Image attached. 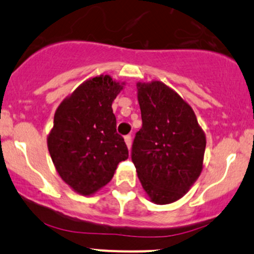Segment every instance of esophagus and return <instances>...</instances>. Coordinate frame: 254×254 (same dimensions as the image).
<instances>
[{
	"label": "esophagus",
	"mask_w": 254,
	"mask_h": 254,
	"mask_svg": "<svg viewBox=\"0 0 254 254\" xmlns=\"http://www.w3.org/2000/svg\"><path fill=\"white\" fill-rule=\"evenodd\" d=\"M124 139H125V143H127V148H129V150H130L131 149V144H132V138H131L130 135H127V136L124 137Z\"/></svg>",
	"instance_id": "1"
}]
</instances>
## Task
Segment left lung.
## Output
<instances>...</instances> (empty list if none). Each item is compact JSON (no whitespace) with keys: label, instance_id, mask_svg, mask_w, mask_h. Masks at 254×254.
<instances>
[{"label":"left lung","instance_id":"8db88e82","mask_svg":"<svg viewBox=\"0 0 254 254\" xmlns=\"http://www.w3.org/2000/svg\"><path fill=\"white\" fill-rule=\"evenodd\" d=\"M137 89L142 127L131 160L151 202L173 203L202 172L205 135L190 105L165 83L139 82Z\"/></svg>","mask_w":254,"mask_h":254}]
</instances>
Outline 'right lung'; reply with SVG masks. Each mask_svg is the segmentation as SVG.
<instances>
[{
    "mask_svg": "<svg viewBox=\"0 0 254 254\" xmlns=\"http://www.w3.org/2000/svg\"><path fill=\"white\" fill-rule=\"evenodd\" d=\"M122 84L109 75L89 78L55 113L48 137L52 162L64 182L83 196L110 183L119 162L129 157L112 110Z\"/></svg>",
    "mask_w": 254,
    "mask_h": 254,
    "instance_id": "obj_1",
    "label": "right lung"
}]
</instances>
